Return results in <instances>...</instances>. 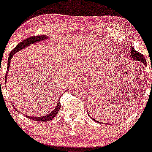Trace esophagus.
<instances>
[{
	"instance_id": "34e87169",
	"label": "esophagus",
	"mask_w": 152,
	"mask_h": 152,
	"mask_svg": "<svg viewBox=\"0 0 152 152\" xmlns=\"http://www.w3.org/2000/svg\"><path fill=\"white\" fill-rule=\"evenodd\" d=\"M79 83H80V84L81 85H85L87 84V81L85 80V79L81 78L80 79V80H79Z\"/></svg>"
}]
</instances>
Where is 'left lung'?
<instances>
[{
  "mask_svg": "<svg viewBox=\"0 0 152 152\" xmlns=\"http://www.w3.org/2000/svg\"><path fill=\"white\" fill-rule=\"evenodd\" d=\"M130 49H131V55H130L131 57H132L134 60H135V61H138L142 62V63H143V64H144V65L146 66V60H145L144 56H143L141 53H138V51H136V50L134 48L131 47ZM88 115H89V114H88ZM89 116H90V115H89ZM90 118H91V116H90ZM92 120H95V122H99V123H100V124H106V123H104V122H97V120H94L93 118H92Z\"/></svg>",
  "mask_w": 152,
  "mask_h": 152,
  "instance_id": "1",
  "label": "left lung"
}]
</instances>
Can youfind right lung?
<instances>
[{"label": "right lung", "mask_w": 152, "mask_h": 152, "mask_svg": "<svg viewBox=\"0 0 152 152\" xmlns=\"http://www.w3.org/2000/svg\"><path fill=\"white\" fill-rule=\"evenodd\" d=\"M48 37L45 36V35H41V36H36V37H31L30 38L25 39L22 41L18 43L17 45V46L12 50L10 52L9 57H8V62H7V72H6L5 74V82L7 80V73H8V70H10V62H11V60L12 59V57L14 54L17 53V52L20 51V50L24 48H26L30 45V44H32V43H36L39 41H42L44 40H47V39H48ZM13 105V104H12ZM13 107L15 109V107ZM61 108V104L60 102H58L57 104V106L55 107V109L53 110V111L51 112L50 114H47V115H45L43 116H41V117H33V116H29V115H26L27 118H30L31 120H34V121H39V122H46V121H50V120H52L55 117L56 115L58 113V112L59 111V109ZM16 111H17V109H16ZM21 114H23L22 113ZM24 115V114H23Z\"/></svg>", "instance_id": "add662e5"}]
</instances>
